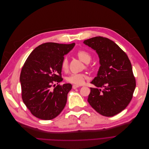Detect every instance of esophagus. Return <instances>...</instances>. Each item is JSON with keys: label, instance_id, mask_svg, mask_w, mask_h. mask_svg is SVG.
I'll return each mask as SVG.
<instances>
[{"label": "esophagus", "instance_id": "obj_1", "mask_svg": "<svg viewBox=\"0 0 149 149\" xmlns=\"http://www.w3.org/2000/svg\"><path fill=\"white\" fill-rule=\"evenodd\" d=\"M79 87V86L75 85V84H73V86H72V87H73V89H76V88H78Z\"/></svg>", "mask_w": 149, "mask_h": 149}]
</instances>
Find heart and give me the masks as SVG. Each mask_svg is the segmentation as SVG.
Instances as JSON below:
<instances>
[{
    "mask_svg": "<svg viewBox=\"0 0 149 149\" xmlns=\"http://www.w3.org/2000/svg\"><path fill=\"white\" fill-rule=\"evenodd\" d=\"M77 56L80 60L85 63H88L92 59V56L88 52L83 50H79L77 53ZM61 67L63 70L66 71L68 69V60L67 57H64L61 63ZM87 78V76L84 73H73L69 75L66 80L69 83L74 84L75 85L80 86L84 83L86 79Z\"/></svg>",
    "mask_w": 149,
    "mask_h": 149,
    "instance_id": "obj_1",
    "label": "heart"
}]
</instances>
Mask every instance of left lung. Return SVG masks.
Instances as JSON below:
<instances>
[{"instance_id": "1", "label": "left lung", "mask_w": 149, "mask_h": 149, "mask_svg": "<svg viewBox=\"0 0 149 149\" xmlns=\"http://www.w3.org/2000/svg\"><path fill=\"white\" fill-rule=\"evenodd\" d=\"M83 43L97 52L100 66L92 81L87 101L99 114L112 117L125 109L136 87L132 64L126 53L113 41L96 36ZM103 88V89H99Z\"/></svg>"}]
</instances>
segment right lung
I'll return each instance as SVG.
<instances>
[{
	"instance_id": "1",
	"label": "right lung",
	"mask_w": 149,
	"mask_h": 149,
	"mask_svg": "<svg viewBox=\"0 0 149 149\" xmlns=\"http://www.w3.org/2000/svg\"><path fill=\"white\" fill-rule=\"evenodd\" d=\"M75 43L59 44L48 42L36 47L24 62L20 76L22 98L27 108L35 117L52 120L65 108L70 83L58 84L63 80L61 63L65 54Z\"/></svg>"
}]
</instances>
